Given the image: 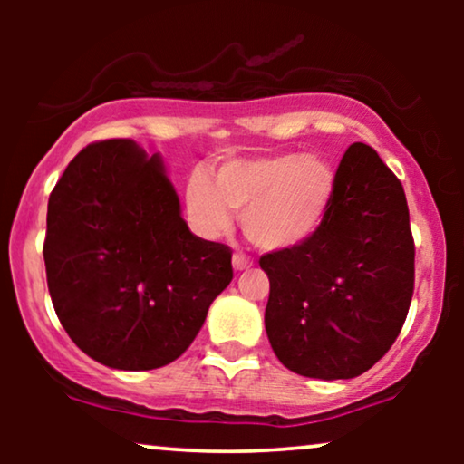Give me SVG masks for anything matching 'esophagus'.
<instances>
[{
  "instance_id": "1",
  "label": "esophagus",
  "mask_w": 464,
  "mask_h": 464,
  "mask_svg": "<svg viewBox=\"0 0 464 464\" xmlns=\"http://www.w3.org/2000/svg\"><path fill=\"white\" fill-rule=\"evenodd\" d=\"M253 262L246 256H243V253H234L232 256V266H234V270H245V268H249Z\"/></svg>"
}]
</instances>
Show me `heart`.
Here are the masks:
<instances>
[{"mask_svg": "<svg viewBox=\"0 0 464 464\" xmlns=\"http://www.w3.org/2000/svg\"><path fill=\"white\" fill-rule=\"evenodd\" d=\"M335 196V170L321 154L237 158L215 181L196 170L186 188L188 218L205 238L230 230L240 213L245 237L262 251H287L319 232Z\"/></svg>", "mask_w": 464, "mask_h": 464, "instance_id": "heart-1", "label": "heart"}]
</instances>
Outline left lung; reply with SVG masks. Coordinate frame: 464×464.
<instances>
[{"label":"left lung","mask_w":464,"mask_h":464,"mask_svg":"<svg viewBox=\"0 0 464 464\" xmlns=\"http://www.w3.org/2000/svg\"><path fill=\"white\" fill-rule=\"evenodd\" d=\"M270 278L266 334L306 378L361 376L401 332L414 294V238L401 181L376 150L353 143L313 238L259 257Z\"/></svg>","instance_id":"left-lung-1"}]
</instances>
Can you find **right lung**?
<instances>
[{
    "label": "right lung",
    "mask_w": 464,
    "mask_h": 464,
    "mask_svg": "<svg viewBox=\"0 0 464 464\" xmlns=\"http://www.w3.org/2000/svg\"><path fill=\"white\" fill-rule=\"evenodd\" d=\"M48 291L69 338L113 370L181 357L232 281L230 246L189 232L160 154L91 143L48 200Z\"/></svg>",
    "instance_id": "right-lung-1"
}]
</instances>
